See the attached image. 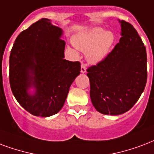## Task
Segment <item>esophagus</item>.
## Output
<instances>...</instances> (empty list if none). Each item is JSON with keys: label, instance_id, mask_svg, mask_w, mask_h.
I'll list each match as a JSON object with an SVG mask.
<instances>
[{"label": "esophagus", "instance_id": "obj_1", "mask_svg": "<svg viewBox=\"0 0 154 154\" xmlns=\"http://www.w3.org/2000/svg\"><path fill=\"white\" fill-rule=\"evenodd\" d=\"M86 65L85 63H82V65H81V72L82 73H85L86 72Z\"/></svg>", "mask_w": 154, "mask_h": 154}]
</instances>
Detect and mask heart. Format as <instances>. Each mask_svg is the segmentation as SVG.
Listing matches in <instances>:
<instances>
[{"label": "heart", "mask_w": 154, "mask_h": 154, "mask_svg": "<svg viewBox=\"0 0 154 154\" xmlns=\"http://www.w3.org/2000/svg\"><path fill=\"white\" fill-rule=\"evenodd\" d=\"M76 48L86 51V57L91 63H98L105 59L115 42V35L111 31L93 28L77 34L72 39Z\"/></svg>", "instance_id": "b5f03b06"}]
</instances>
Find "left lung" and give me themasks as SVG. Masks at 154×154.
Instances as JSON below:
<instances>
[{"mask_svg":"<svg viewBox=\"0 0 154 154\" xmlns=\"http://www.w3.org/2000/svg\"><path fill=\"white\" fill-rule=\"evenodd\" d=\"M119 43L96 65L87 69L92 104L100 113L127 112L140 97L147 82V54L144 43L131 23L119 20Z\"/></svg>","mask_w":154,"mask_h":154,"instance_id":"1","label":"left lung"}]
</instances>
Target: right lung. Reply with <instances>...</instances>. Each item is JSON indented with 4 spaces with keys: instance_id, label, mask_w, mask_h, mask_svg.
Returning a JSON list of instances; mask_svg holds the SVG:
<instances>
[{
    "instance_id": "obj_1",
    "label": "right lung",
    "mask_w": 154,
    "mask_h": 154,
    "mask_svg": "<svg viewBox=\"0 0 154 154\" xmlns=\"http://www.w3.org/2000/svg\"><path fill=\"white\" fill-rule=\"evenodd\" d=\"M62 35L61 28L42 19L17 36L10 51L11 91L19 104L34 116L46 118L60 112L69 87L80 74V63L63 59Z\"/></svg>"
}]
</instances>
